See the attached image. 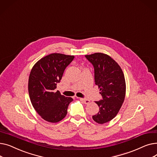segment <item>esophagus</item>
<instances>
[{
  "label": "esophagus",
  "instance_id": "1",
  "mask_svg": "<svg viewBox=\"0 0 157 157\" xmlns=\"http://www.w3.org/2000/svg\"><path fill=\"white\" fill-rule=\"evenodd\" d=\"M80 100H81L82 101H83L86 104H89L90 102V100L87 99V98H80Z\"/></svg>",
  "mask_w": 157,
  "mask_h": 157
}]
</instances>
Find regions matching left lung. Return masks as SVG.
<instances>
[{
  "label": "left lung",
  "instance_id": "obj_1",
  "mask_svg": "<svg viewBox=\"0 0 157 157\" xmlns=\"http://www.w3.org/2000/svg\"><path fill=\"white\" fill-rule=\"evenodd\" d=\"M94 68V78L102 99L95 101L99 111L92 116L93 120L103 124L117 116L125 97L126 85L120 65L111 56L101 53L85 55Z\"/></svg>",
  "mask_w": 157,
  "mask_h": 157
}]
</instances>
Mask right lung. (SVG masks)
Here are the masks:
<instances>
[{
	"label": "right lung",
	"mask_w": 157,
	"mask_h": 157,
	"mask_svg": "<svg viewBox=\"0 0 157 157\" xmlns=\"http://www.w3.org/2000/svg\"><path fill=\"white\" fill-rule=\"evenodd\" d=\"M74 56L52 53L42 58L32 67L29 79V93L31 103L37 113L44 120L56 123L67 113L71 97L56 92L66 67Z\"/></svg>",
	"instance_id": "add662e5"
}]
</instances>
